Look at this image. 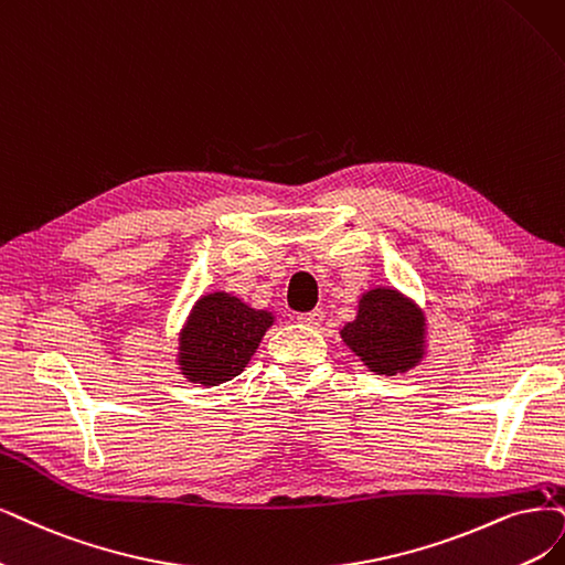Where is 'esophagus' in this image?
Instances as JSON below:
<instances>
[{"mask_svg": "<svg viewBox=\"0 0 565 565\" xmlns=\"http://www.w3.org/2000/svg\"><path fill=\"white\" fill-rule=\"evenodd\" d=\"M298 321L302 326H309V328H319L323 323V311L321 309H311V311H302V315H298Z\"/></svg>", "mask_w": 565, "mask_h": 565, "instance_id": "1", "label": "esophagus"}]
</instances>
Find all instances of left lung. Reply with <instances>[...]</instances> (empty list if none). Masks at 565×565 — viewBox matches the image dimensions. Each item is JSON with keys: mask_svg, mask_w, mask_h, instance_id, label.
Segmentation results:
<instances>
[{"mask_svg": "<svg viewBox=\"0 0 565 565\" xmlns=\"http://www.w3.org/2000/svg\"><path fill=\"white\" fill-rule=\"evenodd\" d=\"M340 335L370 372L398 374L426 356V315L393 286H374L361 296L359 315Z\"/></svg>", "mask_w": 565, "mask_h": 565, "instance_id": "obj_1", "label": "left lung"}]
</instances>
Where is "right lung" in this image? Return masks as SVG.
Here are the masks:
<instances>
[{
	"label": "right lung",
	"mask_w": 565,
	"mask_h": 565,
	"mask_svg": "<svg viewBox=\"0 0 565 565\" xmlns=\"http://www.w3.org/2000/svg\"><path fill=\"white\" fill-rule=\"evenodd\" d=\"M271 323L275 315L267 309L248 307L225 290L206 294L179 332L177 365L193 384H225L244 372Z\"/></svg>",
	"instance_id": "add662e5"
}]
</instances>
